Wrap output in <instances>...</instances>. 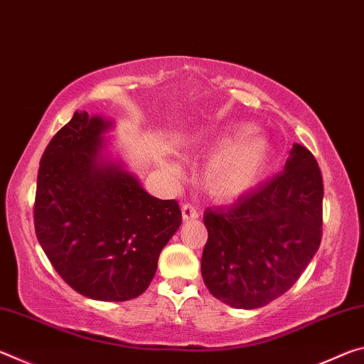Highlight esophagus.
I'll return each mask as SVG.
<instances>
[{
    "label": "esophagus",
    "instance_id": "1",
    "mask_svg": "<svg viewBox=\"0 0 364 364\" xmlns=\"http://www.w3.org/2000/svg\"><path fill=\"white\" fill-rule=\"evenodd\" d=\"M181 213H183V220L184 221H189V220H196L199 217V212H197V208L191 204H183L181 205Z\"/></svg>",
    "mask_w": 364,
    "mask_h": 364
}]
</instances>
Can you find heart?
<instances>
[{"label":"heart","mask_w":364,"mask_h":364,"mask_svg":"<svg viewBox=\"0 0 364 364\" xmlns=\"http://www.w3.org/2000/svg\"><path fill=\"white\" fill-rule=\"evenodd\" d=\"M252 133V125H236L204 147L207 154H217L202 173V186L213 199H237L267 173L273 151L267 138Z\"/></svg>","instance_id":"obj_1"}]
</instances>
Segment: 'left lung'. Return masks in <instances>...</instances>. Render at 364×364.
Segmentation results:
<instances>
[{"mask_svg":"<svg viewBox=\"0 0 364 364\" xmlns=\"http://www.w3.org/2000/svg\"><path fill=\"white\" fill-rule=\"evenodd\" d=\"M323 176L306 147L294 144L284 171L207 208L202 278L232 308H260L287 292L315 257L323 236Z\"/></svg>","mask_w":364,"mask_h":364,"instance_id":"left-lung-1","label":"left lung"}]
</instances>
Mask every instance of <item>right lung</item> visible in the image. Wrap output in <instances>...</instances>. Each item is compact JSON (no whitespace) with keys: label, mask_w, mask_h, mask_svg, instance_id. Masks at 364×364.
<instances>
[{"label":"right lung","mask_w":364,"mask_h":364,"mask_svg":"<svg viewBox=\"0 0 364 364\" xmlns=\"http://www.w3.org/2000/svg\"><path fill=\"white\" fill-rule=\"evenodd\" d=\"M110 127L77 110L54 134L40 160L33 221L41 249L73 291L125 301L149 287L181 210L102 159V133Z\"/></svg>","instance_id":"add662e5"}]
</instances>
